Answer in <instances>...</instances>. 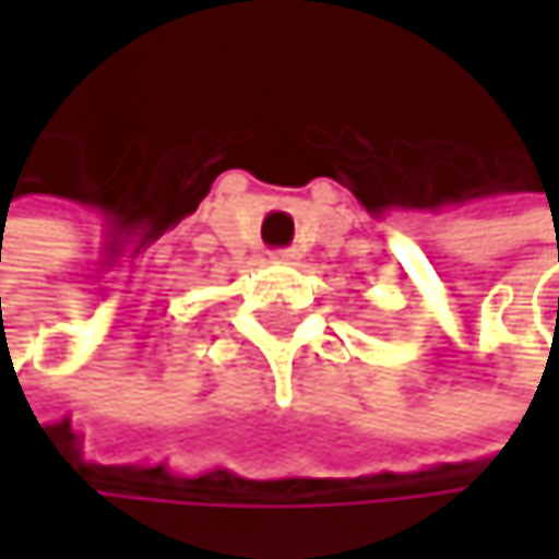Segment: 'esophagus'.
Returning <instances> with one entry per match:
<instances>
[{
	"mask_svg": "<svg viewBox=\"0 0 559 559\" xmlns=\"http://www.w3.org/2000/svg\"><path fill=\"white\" fill-rule=\"evenodd\" d=\"M272 259L281 262V265H297L300 262V252L297 249H278V252H272Z\"/></svg>",
	"mask_w": 559,
	"mask_h": 559,
	"instance_id": "34e87169",
	"label": "esophagus"
}]
</instances>
